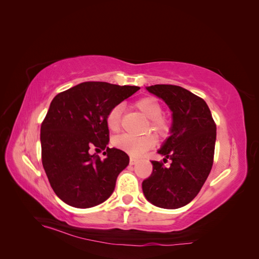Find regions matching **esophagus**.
Listing matches in <instances>:
<instances>
[{"mask_svg":"<svg viewBox=\"0 0 259 259\" xmlns=\"http://www.w3.org/2000/svg\"><path fill=\"white\" fill-rule=\"evenodd\" d=\"M137 162H138L137 159H135V158H133V156H131V159H130V164H131V165H135V164H136Z\"/></svg>","mask_w":259,"mask_h":259,"instance_id":"34e87169","label":"esophagus"}]
</instances>
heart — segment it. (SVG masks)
I'll use <instances>...</instances> for the list:
<instances>
[{
    "label": "heart",
    "instance_id": "1",
    "mask_svg": "<svg viewBox=\"0 0 259 259\" xmlns=\"http://www.w3.org/2000/svg\"><path fill=\"white\" fill-rule=\"evenodd\" d=\"M136 107L144 115L149 119L148 130H151L160 136H166L169 132L168 122L162 117L163 108L154 97H145L138 100ZM123 106L116 105L107 115V125L112 132H117L121 128ZM113 144L115 147L126 151L133 156H142L148 150H150L155 145V138L151 135L133 136L130 134H122L114 138Z\"/></svg>",
    "mask_w": 259,
    "mask_h": 259
}]
</instances>
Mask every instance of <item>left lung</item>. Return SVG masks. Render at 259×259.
I'll return each mask as SVG.
<instances>
[{"instance_id":"left-lung-1","label":"left lung","mask_w":259,"mask_h":259,"mask_svg":"<svg viewBox=\"0 0 259 259\" xmlns=\"http://www.w3.org/2000/svg\"><path fill=\"white\" fill-rule=\"evenodd\" d=\"M146 89L165 101L173 123L170 136L158 151L170 165L151 161L153 170L143 182V191L155 206L183 207L197 197L213 166L216 124L205 101L188 90L170 84Z\"/></svg>"}]
</instances>
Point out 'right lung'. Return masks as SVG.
<instances>
[{
    "instance_id": "add662e5",
    "label": "right lung",
    "mask_w": 259,
    "mask_h": 259,
    "mask_svg": "<svg viewBox=\"0 0 259 259\" xmlns=\"http://www.w3.org/2000/svg\"><path fill=\"white\" fill-rule=\"evenodd\" d=\"M138 86L84 82L54 97L41 125L42 164L57 197L68 205L89 208L112 194L128 165L124 151L109 148L107 115ZM105 150L106 158L91 155Z\"/></svg>"
}]
</instances>
